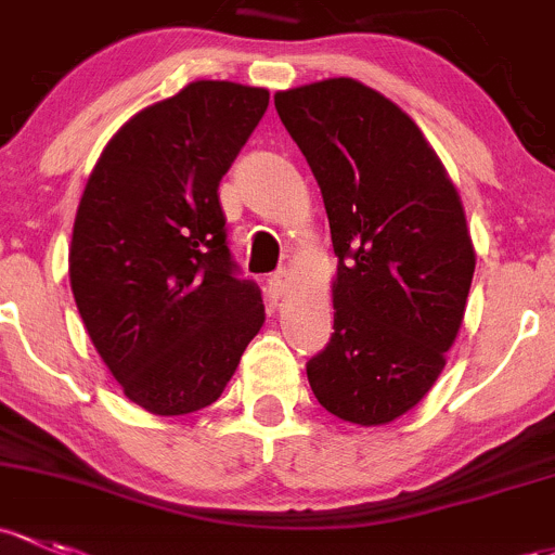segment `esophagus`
I'll use <instances>...</instances> for the list:
<instances>
[{
    "mask_svg": "<svg viewBox=\"0 0 555 555\" xmlns=\"http://www.w3.org/2000/svg\"><path fill=\"white\" fill-rule=\"evenodd\" d=\"M287 282H289V271L287 268H282V271H276L268 276V289H271L273 295H282L284 289H287Z\"/></svg>",
    "mask_w": 555,
    "mask_h": 555,
    "instance_id": "obj_1",
    "label": "esophagus"
}]
</instances>
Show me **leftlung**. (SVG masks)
<instances>
[{"label": "left lung", "mask_w": 555, "mask_h": 555, "mask_svg": "<svg viewBox=\"0 0 555 555\" xmlns=\"http://www.w3.org/2000/svg\"><path fill=\"white\" fill-rule=\"evenodd\" d=\"M330 218L335 332L306 364L326 412L401 417L434 388L463 324L476 253L463 202L420 127L356 79L276 92Z\"/></svg>", "instance_id": "left-lung-1"}]
</instances>
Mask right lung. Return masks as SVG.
I'll use <instances>...</instances> for the list:
<instances>
[{"mask_svg": "<svg viewBox=\"0 0 555 555\" xmlns=\"http://www.w3.org/2000/svg\"><path fill=\"white\" fill-rule=\"evenodd\" d=\"M266 108L262 87L191 81L108 140L81 194L74 300L127 399L154 415L218 401L266 319L218 194Z\"/></svg>", "mask_w": 555, "mask_h": 555, "instance_id": "obj_1", "label": "right lung"}]
</instances>
